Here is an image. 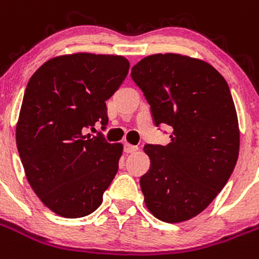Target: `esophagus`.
I'll return each mask as SVG.
<instances>
[{
	"label": "esophagus",
	"mask_w": 259,
	"mask_h": 259,
	"mask_svg": "<svg viewBox=\"0 0 259 259\" xmlns=\"http://www.w3.org/2000/svg\"><path fill=\"white\" fill-rule=\"evenodd\" d=\"M123 151L126 152V154H133V152L138 151V147L130 145V143H125V145H123Z\"/></svg>",
	"instance_id": "34e87169"
}]
</instances>
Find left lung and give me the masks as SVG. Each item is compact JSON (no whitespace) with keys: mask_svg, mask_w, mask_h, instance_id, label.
Returning a JSON list of instances; mask_svg holds the SVG:
<instances>
[{"mask_svg":"<svg viewBox=\"0 0 259 259\" xmlns=\"http://www.w3.org/2000/svg\"><path fill=\"white\" fill-rule=\"evenodd\" d=\"M132 78L155 125L172 127L167 146L143 148L151 161L139 181L146 207L165 223L192 219L224 188L237 161L240 130L228 84L210 64L177 53L147 56Z\"/></svg>","mask_w":259,"mask_h":259,"instance_id":"8db88e82","label":"left lung"}]
</instances>
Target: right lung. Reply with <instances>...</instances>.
I'll return each mask as SVG.
<instances>
[{
  "instance_id": "add662e5",
  "label": "right lung",
  "mask_w": 259,
  "mask_h": 259,
  "mask_svg": "<svg viewBox=\"0 0 259 259\" xmlns=\"http://www.w3.org/2000/svg\"><path fill=\"white\" fill-rule=\"evenodd\" d=\"M122 56L74 53L51 58L24 91L15 138L27 181L60 217H87L118 170L121 143L84 134L108 123L105 102L129 71Z\"/></svg>"
}]
</instances>
